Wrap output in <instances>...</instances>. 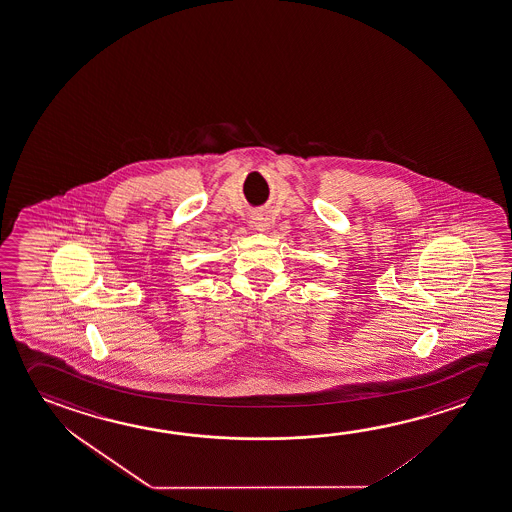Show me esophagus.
<instances>
[{
    "label": "esophagus",
    "mask_w": 512,
    "mask_h": 512,
    "mask_svg": "<svg viewBox=\"0 0 512 512\" xmlns=\"http://www.w3.org/2000/svg\"><path fill=\"white\" fill-rule=\"evenodd\" d=\"M253 220H255V223H257V225H266V221H264V218H262V216H255Z\"/></svg>",
    "instance_id": "34e87169"
}]
</instances>
